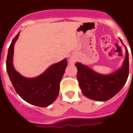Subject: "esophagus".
Returning <instances> with one entry per match:
<instances>
[{
    "mask_svg": "<svg viewBox=\"0 0 133 133\" xmlns=\"http://www.w3.org/2000/svg\"><path fill=\"white\" fill-rule=\"evenodd\" d=\"M76 59L75 58L70 57L69 59V63H71V64H74L76 63Z\"/></svg>",
    "mask_w": 133,
    "mask_h": 133,
    "instance_id": "1",
    "label": "esophagus"
}]
</instances>
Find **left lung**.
<instances>
[{
	"instance_id": "obj_1",
	"label": "left lung",
	"mask_w": 133,
	"mask_h": 133,
	"mask_svg": "<svg viewBox=\"0 0 133 133\" xmlns=\"http://www.w3.org/2000/svg\"><path fill=\"white\" fill-rule=\"evenodd\" d=\"M75 65L78 70L77 78L84 95L95 101H108L116 95L127 82L129 74V52L126 49V56L121 68L108 75L97 73L78 62Z\"/></svg>"
}]
</instances>
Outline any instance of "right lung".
I'll list each match as a JSON object with an SVG mask.
<instances>
[{"label":"right lung","instance_id":"obj_1","mask_svg":"<svg viewBox=\"0 0 133 133\" xmlns=\"http://www.w3.org/2000/svg\"><path fill=\"white\" fill-rule=\"evenodd\" d=\"M19 32L13 39L6 58V71L17 93L25 101L36 106H49L55 101L59 91V84L68 63L66 59L55 63L44 73L32 78L23 76L15 70L13 64L14 45Z\"/></svg>","mask_w":133,"mask_h":133}]
</instances>
